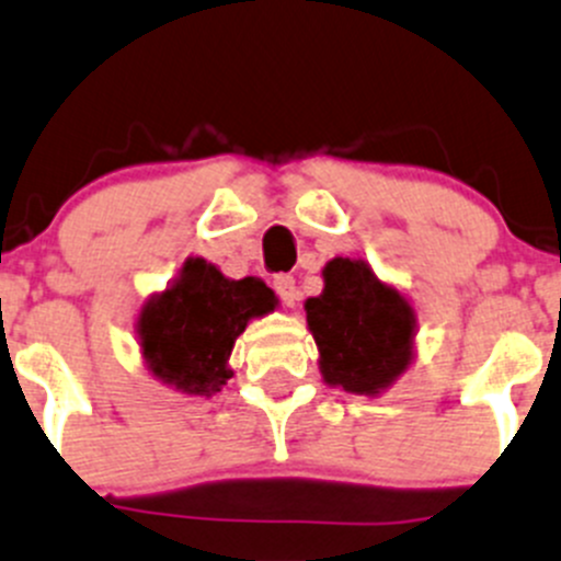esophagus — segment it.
<instances>
[{
  "instance_id": "obj_1",
  "label": "esophagus",
  "mask_w": 561,
  "mask_h": 561,
  "mask_svg": "<svg viewBox=\"0 0 561 561\" xmlns=\"http://www.w3.org/2000/svg\"><path fill=\"white\" fill-rule=\"evenodd\" d=\"M274 287H276V293H279L282 301H285V307H296L298 298H301V293H298V287H296V279H293L290 274L276 276Z\"/></svg>"
}]
</instances>
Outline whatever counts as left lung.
<instances>
[{
    "label": "left lung",
    "mask_w": 561,
    "mask_h": 561,
    "mask_svg": "<svg viewBox=\"0 0 561 561\" xmlns=\"http://www.w3.org/2000/svg\"><path fill=\"white\" fill-rule=\"evenodd\" d=\"M304 309L320 375L331 389L378 397L416 358V309L362 257L329 260L323 293L307 298Z\"/></svg>",
    "instance_id": "8db88e82"
}]
</instances>
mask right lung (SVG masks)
<instances>
[{
	"label": "right lung",
	"instance_id": "obj_1",
	"mask_svg": "<svg viewBox=\"0 0 561 561\" xmlns=\"http://www.w3.org/2000/svg\"><path fill=\"white\" fill-rule=\"evenodd\" d=\"M276 307V293L257 276L230 279L219 265L188 257L181 274L139 309L136 340L145 369L183 394L214 397L232 378L238 336Z\"/></svg>",
	"mask_w": 561,
	"mask_h": 561
}]
</instances>
